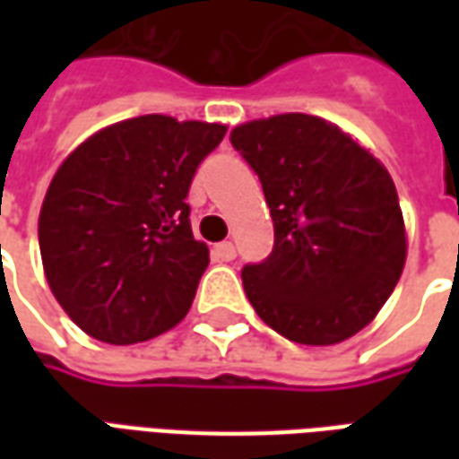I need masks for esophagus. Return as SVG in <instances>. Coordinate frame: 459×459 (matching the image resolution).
<instances>
[{
	"instance_id": "34e87169",
	"label": "esophagus",
	"mask_w": 459,
	"mask_h": 459,
	"mask_svg": "<svg viewBox=\"0 0 459 459\" xmlns=\"http://www.w3.org/2000/svg\"><path fill=\"white\" fill-rule=\"evenodd\" d=\"M211 255H213L216 263H230V260L236 258V246H233L230 240H223L219 246H213Z\"/></svg>"
}]
</instances>
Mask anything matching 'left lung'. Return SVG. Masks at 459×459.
Segmentation results:
<instances>
[{
  "instance_id": "left-lung-1",
  "label": "left lung",
  "mask_w": 459,
  "mask_h": 459,
  "mask_svg": "<svg viewBox=\"0 0 459 459\" xmlns=\"http://www.w3.org/2000/svg\"><path fill=\"white\" fill-rule=\"evenodd\" d=\"M230 144L258 174L275 229L273 253L243 268L253 309L298 344L354 337L384 307L405 263L391 174L315 115L246 122Z\"/></svg>"
}]
</instances>
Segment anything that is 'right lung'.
<instances>
[{
  "instance_id": "obj_1",
  "label": "right lung",
  "mask_w": 459,
  "mask_h": 459,
  "mask_svg": "<svg viewBox=\"0 0 459 459\" xmlns=\"http://www.w3.org/2000/svg\"><path fill=\"white\" fill-rule=\"evenodd\" d=\"M223 134L216 122L142 115L95 132L58 167L39 246L51 292L85 334L137 344L186 317L209 265L186 196Z\"/></svg>"
}]
</instances>
